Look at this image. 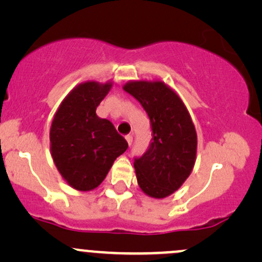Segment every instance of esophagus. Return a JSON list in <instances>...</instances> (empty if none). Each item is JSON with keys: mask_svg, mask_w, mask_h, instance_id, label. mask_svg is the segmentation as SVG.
Segmentation results:
<instances>
[{"mask_svg": "<svg viewBox=\"0 0 262 262\" xmlns=\"http://www.w3.org/2000/svg\"><path fill=\"white\" fill-rule=\"evenodd\" d=\"M125 140H127L128 145L130 146L132 143H133V137H132V135H127V137H125Z\"/></svg>", "mask_w": 262, "mask_h": 262, "instance_id": "34e87169", "label": "esophagus"}]
</instances>
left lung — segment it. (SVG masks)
I'll list each match as a JSON object with an SVG mask.
<instances>
[{"label": "left lung", "mask_w": 262, "mask_h": 262, "mask_svg": "<svg viewBox=\"0 0 262 262\" xmlns=\"http://www.w3.org/2000/svg\"><path fill=\"white\" fill-rule=\"evenodd\" d=\"M148 113L152 139L148 151L135 159L138 185L146 196L161 200L177 191L193 170L197 133L187 107L161 80H132L123 85Z\"/></svg>", "instance_id": "left-lung-1"}]
</instances>
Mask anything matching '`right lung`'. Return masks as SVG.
Here are the masks:
<instances>
[{"mask_svg":"<svg viewBox=\"0 0 262 262\" xmlns=\"http://www.w3.org/2000/svg\"><path fill=\"white\" fill-rule=\"evenodd\" d=\"M112 85V80L79 83L54 114L50 152L64 181L76 191L98 187L114 160L128 149V143L112 123L96 114Z\"/></svg>","mask_w":262,"mask_h":262,"instance_id":"right-lung-1","label":"right lung"}]
</instances>
